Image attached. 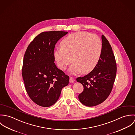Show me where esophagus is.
<instances>
[{"label": "esophagus", "mask_w": 135, "mask_h": 135, "mask_svg": "<svg viewBox=\"0 0 135 135\" xmlns=\"http://www.w3.org/2000/svg\"><path fill=\"white\" fill-rule=\"evenodd\" d=\"M75 80V78L74 77H70V83H73V82H74Z\"/></svg>", "instance_id": "esophagus-1"}]
</instances>
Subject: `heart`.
Here are the masks:
<instances>
[{
	"instance_id": "obj_1",
	"label": "heart",
	"mask_w": 135,
	"mask_h": 135,
	"mask_svg": "<svg viewBox=\"0 0 135 135\" xmlns=\"http://www.w3.org/2000/svg\"><path fill=\"white\" fill-rule=\"evenodd\" d=\"M61 49L54 52V58L58 68L65 70L72 62L70 68L71 74L81 72L87 74L92 71L100 58L102 42L96 34L86 32H78L71 34L62 40Z\"/></svg>"
}]
</instances>
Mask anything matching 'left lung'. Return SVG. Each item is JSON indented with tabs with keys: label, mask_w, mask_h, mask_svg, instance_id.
I'll list each match as a JSON object with an SVG mask.
<instances>
[{
	"label": "left lung",
	"mask_w": 135,
	"mask_h": 135,
	"mask_svg": "<svg viewBox=\"0 0 135 135\" xmlns=\"http://www.w3.org/2000/svg\"><path fill=\"white\" fill-rule=\"evenodd\" d=\"M102 52L95 69L76 80L84 87L78 95L80 102L87 107H93L102 103L110 95L116 74L115 58L112 47L105 37H102Z\"/></svg>",
	"instance_id": "1"
}]
</instances>
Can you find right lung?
<instances>
[{
	"label": "right lung",
	"mask_w": 135,
	"mask_h": 135,
	"mask_svg": "<svg viewBox=\"0 0 135 135\" xmlns=\"http://www.w3.org/2000/svg\"><path fill=\"white\" fill-rule=\"evenodd\" d=\"M63 31L44 32L36 36L25 52L22 75L26 91L36 104L43 107L54 104L69 76L59 70L54 61L58 40L67 34Z\"/></svg>",
	"instance_id": "right-lung-1"
}]
</instances>
